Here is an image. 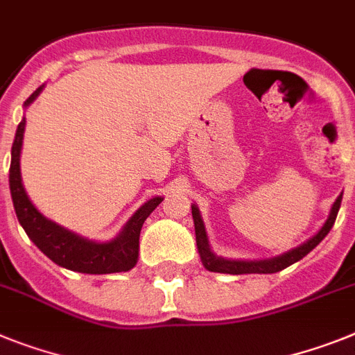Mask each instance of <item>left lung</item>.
I'll use <instances>...</instances> for the list:
<instances>
[{
    "label": "left lung",
    "instance_id": "obj_1",
    "mask_svg": "<svg viewBox=\"0 0 355 355\" xmlns=\"http://www.w3.org/2000/svg\"><path fill=\"white\" fill-rule=\"evenodd\" d=\"M341 199H343V193L336 199L334 207L330 210L329 219L323 224V228L314 235L311 241H307L305 244H302L300 248L293 251H287L286 255L277 257V259L271 260H259V262H244V260H224L215 257L214 253L208 248V239L207 232H205V224L201 220V215H199V210L196 207H192V217L193 224H196V241H198L199 253H201V260L205 268L208 271L214 272H226V275H251V272H259V275H268V272H278L282 269L289 268L291 264H295L298 260L304 259L307 253L314 250V248L327 237V233L330 232V228L334 226L336 217H338L339 207H341Z\"/></svg>",
    "mask_w": 355,
    "mask_h": 355
}]
</instances>
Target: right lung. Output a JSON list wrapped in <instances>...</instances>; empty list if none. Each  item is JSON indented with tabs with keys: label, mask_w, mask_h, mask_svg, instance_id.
Here are the masks:
<instances>
[{
	"label": "right lung",
	"mask_w": 355,
	"mask_h": 355,
	"mask_svg": "<svg viewBox=\"0 0 355 355\" xmlns=\"http://www.w3.org/2000/svg\"><path fill=\"white\" fill-rule=\"evenodd\" d=\"M33 91L26 98L25 105L32 104L33 98L39 95ZM23 132H25V120H21L16 131V140L12 145V163H10V193L14 208H16L17 220L25 228L26 235L39 250L51 259L55 264L66 269L87 275H109V272H122L135 268L138 260V248H140V232L150 211L163 201L162 198H154L147 201L140 210L132 215L127 223L122 235L105 244L86 241L68 230L60 228L59 224L51 223L42 217L26 196L19 172V153L23 145Z\"/></svg>",
	"instance_id": "add662e5"
}]
</instances>
